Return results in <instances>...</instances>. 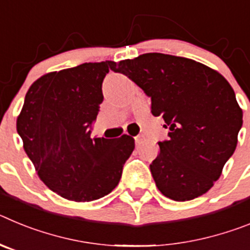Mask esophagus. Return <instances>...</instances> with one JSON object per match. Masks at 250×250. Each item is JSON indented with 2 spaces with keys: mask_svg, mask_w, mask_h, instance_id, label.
<instances>
[{
  "mask_svg": "<svg viewBox=\"0 0 250 250\" xmlns=\"http://www.w3.org/2000/svg\"><path fill=\"white\" fill-rule=\"evenodd\" d=\"M143 140H144V135H138V136H135V143L136 144H141V143H143Z\"/></svg>",
  "mask_w": 250,
  "mask_h": 250,
  "instance_id": "1",
  "label": "esophagus"
}]
</instances>
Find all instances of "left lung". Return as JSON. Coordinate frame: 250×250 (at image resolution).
<instances>
[{
  "label": "left lung",
  "instance_id": "8db88e82",
  "mask_svg": "<svg viewBox=\"0 0 250 250\" xmlns=\"http://www.w3.org/2000/svg\"><path fill=\"white\" fill-rule=\"evenodd\" d=\"M109 65L151 99V114L169 129L150 165L159 190L176 202L207 193L233 155L243 125L228 81L194 60L158 52Z\"/></svg>",
  "mask_w": 250,
  "mask_h": 250
}]
</instances>
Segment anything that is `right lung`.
Segmentation results:
<instances>
[{
	"instance_id": "obj_1",
	"label": "right lung",
	"mask_w": 250,
	"mask_h": 250,
	"mask_svg": "<svg viewBox=\"0 0 250 250\" xmlns=\"http://www.w3.org/2000/svg\"><path fill=\"white\" fill-rule=\"evenodd\" d=\"M110 61L85 62L35 81L17 119V132L40 178L74 202H91L119 184L134 139L92 138Z\"/></svg>"
}]
</instances>
